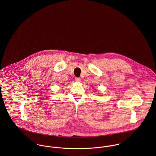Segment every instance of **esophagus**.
I'll use <instances>...</instances> for the list:
<instances>
[{
    "instance_id": "esophagus-1",
    "label": "esophagus",
    "mask_w": 156,
    "mask_h": 156,
    "mask_svg": "<svg viewBox=\"0 0 156 156\" xmlns=\"http://www.w3.org/2000/svg\"><path fill=\"white\" fill-rule=\"evenodd\" d=\"M75 80H76V82H80L81 79H80V77H76V78L75 79Z\"/></svg>"
}]
</instances>
